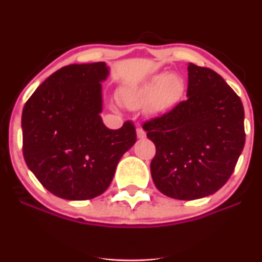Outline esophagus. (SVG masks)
Masks as SVG:
<instances>
[{"mask_svg":"<svg viewBox=\"0 0 262 262\" xmlns=\"http://www.w3.org/2000/svg\"><path fill=\"white\" fill-rule=\"evenodd\" d=\"M137 137L139 138V139H144V138L146 137V133L144 132L143 128H138L137 129Z\"/></svg>","mask_w":262,"mask_h":262,"instance_id":"esophagus-1","label":"esophagus"}]
</instances>
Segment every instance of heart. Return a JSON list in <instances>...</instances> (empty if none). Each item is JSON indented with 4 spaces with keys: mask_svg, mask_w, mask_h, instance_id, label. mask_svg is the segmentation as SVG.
<instances>
[{
    "mask_svg": "<svg viewBox=\"0 0 262 262\" xmlns=\"http://www.w3.org/2000/svg\"><path fill=\"white\" fill-rule=\"evenodd\" d=\"M183 92L185 82L181 76L161 73L125 87L121 92V100L130 108L148 103L150 113L161 114L172 110L182 98Z\"/></svg>",
    "mask_w": 262,
    "mask_h": 262,
    "instance_id": "b5f03b06",
    "label": "heart"
}]
</instances>
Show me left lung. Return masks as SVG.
Here are the masks:
<instances>
[{
	"label": "left lung",
	"instance_id": "left-lung-1",
	"mask_svg": "<svg viewBox=\"0 0 262 262\" xmlns=\"http://www.w3.org/2000/svg\"><path fill=\"white\" fill-rule=\"evenodd\" d=\"M187 100L143 125L156 146L152 181L165 196L192 201L215 193L244 149V107L221 75L188 64Z\"/></svg>",
	"mask_w": 262,
	"mask_h": 262
}]
</instances>
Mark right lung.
Wrapping results in <instances>:
<instances>
[{
  "label": "right lung",
  "instance_id": "right-lung-1",
  "mask_svg": "<svg viewBox=\"0 0 262 262\" xmlns=\"http://www.w3.org/2000/svg\"><path fill=\"white\" fill-rule=\"evenodd\" d=\"M106 62L71 64L35 90L22 113L23 156L39 182L64 200L103 193L137 141L132 122L108 129L101 118Z\"/></svg>",
  "mask_w": 262,
  "mask_h": 262
}]
</instances>
